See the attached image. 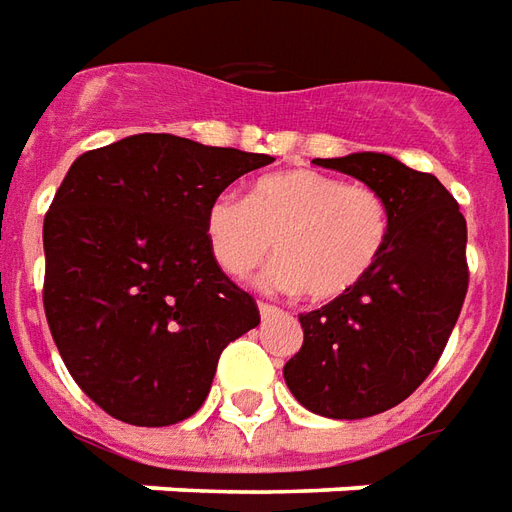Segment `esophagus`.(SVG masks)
Wrapping results in <instances>:
<instances>
[{"instance_id": "34e87169", "label": "esophagus", "mask_w": 512, "mask_h": 512, "mask_svg": "<svg viewBox=\"0 0 512 512\" xmlns=\"http://www.w3.org/2000/svg\"><path fill=\"white\" fill-rule=\"evenodd\" d=\"M259 314H262L264 320H267V317H275V314H281V308L273 306V303H267V300H259Z\"/></svg>"}]
</instances>
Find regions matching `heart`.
Segmentation results:
<instances>
[{"instance_id": "heart-1", "label": "heart", "mask_w": 512, "mask_h": 512, "mask_svg": "<svg viewBox=\"0 0 512 512\" xmlns=\"http://www.w3.org/2000/svg\"><path fill=\"white\" fill-rule=\"evenodd\" d=\"M391 237V206L369 184H344L320 170H286L256 181L245 198L223 192L206 209V242L231 278L278 250L264 284L336 300L375 270Z\"/></svg>"}]
</instances>
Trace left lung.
<instances>
[{
  "mask_svg": "<svg viewBox=\"0 0 512 512\" xmlns=\"http://www.w3.org/2000/svg\"><path fill=\"white\" fill-rule=\"evenodd\" d=\"M386 195L391 237L347 295L300 314L303 347L284 366L308 411L364 419L400 405L433 372L469 289L466 217L433 173L386 154L317 159Z\"/></svg>",
  "mask_w": 512,
  "mask_h": 512,
  "instance_id": "8db88e82",
  "label": "left lung"
}]
</instances>
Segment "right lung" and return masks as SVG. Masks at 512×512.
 <instances>
[{"label":"right lung","instance_id":"add662e5","mask_svg":"<svg viewBox=\"0 0 512 512\" xmlns=\"http://www.w3.org/2000/svg\"><path fill=\"white\" fill-rule=\"evenodd\" d=\"M267 154L132 134L85 151L43 220V311L76 386L121 422L165 427L212 389L253 295L206 242V209Z\"/></svg>","mask_w":512,"mask_h":512}]
</instances>
